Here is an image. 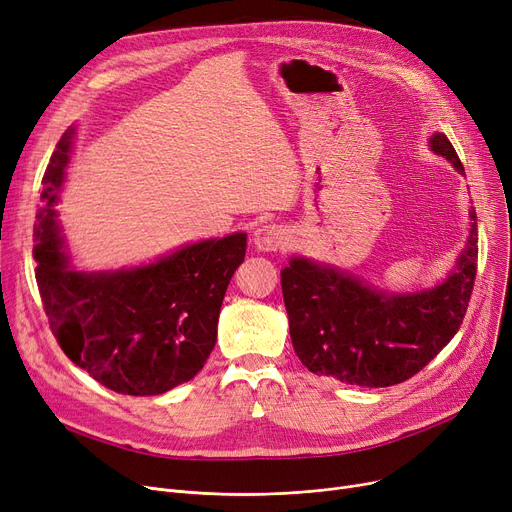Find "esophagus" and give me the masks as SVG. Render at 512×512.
Instances as JSON below:
<instances>
[{
    "instance_id": "1",
    "label": "esophagus",
    "mask_w": 512,
    "mask_h": 512,
    "mask_svg": "<svg viewBox=\"0 0 512 512\" xmlns=\"http://www.w3.org/2000/svg\"><path fill=\"white\" fill-rule=\"evenodd\" d=\"M287 241V233L281 225L269 223V225H262L254 231V246L262 252H275L281 250Z\"/></svg>"
}]
</instances>
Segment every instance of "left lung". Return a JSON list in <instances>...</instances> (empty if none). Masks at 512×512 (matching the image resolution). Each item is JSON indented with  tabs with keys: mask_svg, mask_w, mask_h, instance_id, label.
Wrapping results in <instances>:
<instances>
[{
	"mask_svg": "<svg viewBox=\"0 0 512 512\" xmlns=\"http://www.w3.org/2000/svg\"><path fill=\"white\" fill-rule=\"evenodd\" d=\"M431 150L465 173L444 133H433ZM456 271L433 289L387 296L331 266L291 258L281 271L291 344L304 367L362 387L396 385L442 352L456 335L477 275V216Z\"/></svg>",
	"mask_w": 512,
	"mask_h": 512,
	"instance_id": "left-lung-1",
	"label": "left lung"
}]
</instances>
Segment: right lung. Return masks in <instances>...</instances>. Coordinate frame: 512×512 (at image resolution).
I'll use <instances>...</instances> for the list:
<instances>
[{"instance_id": "add662e5", "label": "right lung", "mask_w": 512, "mask_h": 512, "mask_svg": "<svg viewBox=\"0 0 512 512\" xmlns=\"http://www.w3.org/2000/svg\"><path fill=\"white\" fill-rule=\"evenodd\" d=\"M70 135L43 175L33 229L43 310L64 354L95 381L118 394H164L196 377L210 356L227 285L246 256V233L193 243L133 271H68L54 204Z\"/></svg>"}]
</instances>
